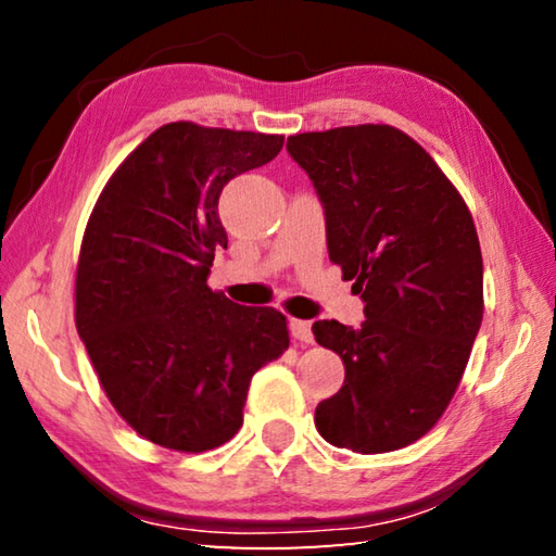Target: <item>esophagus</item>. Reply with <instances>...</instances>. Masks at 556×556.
Returning <instances> with one entry per match:
<instances>
[{
  "instance_id": "34e87169",
  "label": "esophagus",
  "mask_w": 556,
  "mask_h": 556,
  "mask_svg": "<svg viewBox=\"0 0 556 556\" xmlns=\"http://www.w3.org/2000/svg\"><path fill=\"white\" fill-rule=\"evenodd\" d=\"M289 331L301 343H314V333H312V321H301V318H291L289 321Z\"/></svg>"
}]
</instances>
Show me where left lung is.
Masks as SVG:
<instances>
[{"instance_id": "obj_1", "label": "left lung", "mask_w": 556, "mask_h": 556, "mask_svg": "<svg viewBox=\"0 0 556 556\" xmlns=\"http://www.w3.org/2000/svg\"><path fill=\"white\" fill-rule=\"evenodd\" d=\"M326 215L328 257L355 281L365 321H316V343L345 365L318 402L328 444L384 454L437 425L483 321V257L460 193L425 149L390 125L287 139Z\"/></svg>"}]
</instances>
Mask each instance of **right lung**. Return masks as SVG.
<instances>
[{
  "mask_svg": "<svg viewBox=\"0 0 556 556\" xmlns=\"http://www.w3.org/2000/svg\"><path fill=\"white\" fill-rule=\"evenodd\" d=\"M281 135L172 122L102 188L75 271V326L102 390L154 444L201 454L242 427L250 380L289 348L287 316L208 287L228 248L225 184L271 162Z\"/></svg>",
  "mask_w": 556,
  "mask_h": 556,
  "instance_id": "add662e5",
  "label": "right lung"
}]
</instances>
